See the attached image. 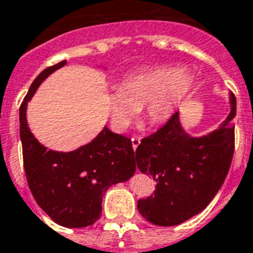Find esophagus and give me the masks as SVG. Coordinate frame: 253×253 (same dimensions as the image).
<instances>
[{
    "mask_svg": "<svg viewBox=\"0 0 253 253\" xmlns=\"http://www.w3.org/2000/svg\"><path fill=\"white\" fill-rule=\"evenodd\" d=\"M139 143H141V137L135 135V137L131 138V145H132V148H134V150L139 146Z\"/></svg>",
    "mask_w": 253,
    "mask_h": 253,
    "instance_id": "esophagus-1",
    "label": "esophagus"
}]
</instances>
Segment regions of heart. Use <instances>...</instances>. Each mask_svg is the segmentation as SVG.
<instances>
[{
  "mask_svg": "<svg viewBox=\"0 0 253 253\" xmlns=\"http://www.w3.org/2000/svg\"><path fill=\"white\" fill-rule=\"evenodd\" d=\"M192 86V76L177 66H159L131 74L123 80L122 86L107 93L111 122L118 130H126L145 107L152 123H165L190 96Z\"/></svg>",
  "mask_w": 253,
  "mask_h": 253,
  "instance_id": "heart-1",
  "label": "heart"
}]
</instances>
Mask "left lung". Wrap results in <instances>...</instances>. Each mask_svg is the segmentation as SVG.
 Returning <instances> with one entry per match:
<instances>
[{"label": "left lung", "mask_w": 253, "mask_h": 253, "mask_svg": "<svg viewBox=\"0 0 253 253\" xmlns=\"http://www.w3.org/2000/svg\"><path fill=\"white\" fill-rule=\"evenodd\" d=\"M236 97L219 128L207 135H188L179 114L143 138L134 161L142 173L157 181L153 195L138 201V211L149 222L173 226L199 214L226 179L234 152Z\"/></svg>", "instance_id": "8db88e82"}]
</instances>
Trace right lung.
I'll use <instances>...</instances> for the list:
<instances>
[{
	"label": "right lung",
	"mask_w": 253,
	"mask_h": 253,
	"mask_svg": "<svg viewBox=\"0 0 253 253\" xmlns=\"http://www.w3.org/2000/svg\"><path fill=\"white\" fill-rule=\"evenodd\" d=\"M66 61L44 69L20 105V139L28 186L42 210L66 228H85L101 215L105 191L135 172L130 138L104 127L92 142L73 152L47 150L31 132L27 104L44 80Z\"/></svg>",
	"instance_id": "obj_1"
}]
</instances>
